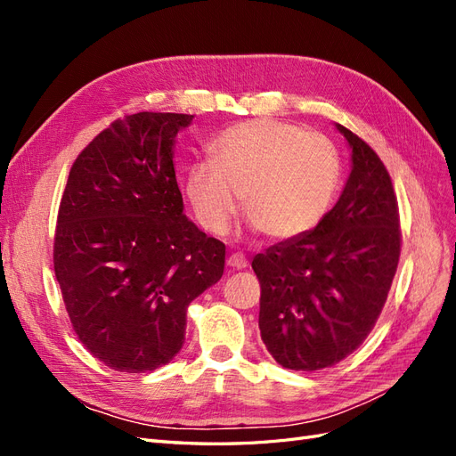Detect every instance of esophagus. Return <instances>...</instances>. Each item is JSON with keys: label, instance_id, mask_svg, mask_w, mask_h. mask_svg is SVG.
Instances as JSON below:
<instances>
[{"label": "esophagus", "instance_id": "1", "mask_svg": "<svg viewBox=\"0 0 456 456\" xmlns=\"http://www.w3.org/2000/svg\"><path fill=\"white\" fill-rule=\"evenodd\" d=\"M226 265L233 270H243L247 266V258L241 253H232L226 260Z\"/></svg>", "mask_w": 456, "mask_h": 456}]
</instances>
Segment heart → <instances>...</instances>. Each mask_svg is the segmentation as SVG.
<instances>
[{
    "label": "heart",
    "instance_id": "obj_1",
    "mask_svg": "<svg viewBox=\"0 0 456 456\" xmlns=\"http://www.w3.org/2000/svg\"><path fill=\"white\" fill-rule=\"evenodd\" d=\"M211 154L186 175L188 201L211 233L226 232L241 194L251 230L297 240L322 223L340 181L333 142L281 119L238 123L216 136Z\"/></svg>",
    "mask_w": 456,
    "mask_h": 456
}]
</instances>
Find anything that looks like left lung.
I'll return each instance as SVG.
<instances>
[{
	"label": "left lung",
	"mask_w": 456,
	"mask_h": 456,
	"mask_svg": "<svg viewBox=\"0 0 456 456\" xmlns=\"http://www.w3.org/2000/svg\"><path fill=\"white\" fill-rule=\"evenodd\" d=\"M352 150L342 194L320 224L253 258L262 342L285 369L342 362L375 327L399 260L390 175L360 136L335 123Z\"/></svg>",
	"instance_id": "left-lung-1"
}]
</instances>
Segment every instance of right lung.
I'll return each mask as SVG.
<instances>
[{"label":"right lung","instance_id":"obj_1","mask_svg":"<svg viewBox=\"0 0 456 456\" xmlns=\"http://www.w3.org/2000/svg\"><path fill=\"white\" fill-rule=\"evenodd\" d=\"M194 116L118 119L81 151L59 207L54 275L77 338L110 369L146 372L181 352L190 302L226 247L184 215L175 142Z\"/></svg>","mask_w":456,"mask_h":456}]
</instances>
